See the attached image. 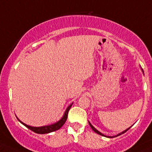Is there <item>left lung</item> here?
I'll return each mask as SVG.
<instances>
[{"label": "left lung", "mask_w": 152, "mask_h": 152, "mask_svg": "<svg viewBox=\"0 0 152 152\" xmlns=\"http://www.w3.org/2000/svg\"><path fill=\"white\" fill-rule=\"evenodd\" d=\"M89 125H90V126H91V129H93V131H94V132H96V134H100V135H102V136H104V137H105V136H104V134H102L101 132H99V131H97L96 129L95 128H94V126H93L92 125H91V123H89ZM129 129H130V128H129V129H126V130H125L124 132H122V133H120V134H119L116 135V136H113V137H110V138H112V137H118V136H120V135H121V134H123L126 133V132H127V131L129 130Z\"/></svg>", "instance_id": "left-lung-1"}]
</instances>
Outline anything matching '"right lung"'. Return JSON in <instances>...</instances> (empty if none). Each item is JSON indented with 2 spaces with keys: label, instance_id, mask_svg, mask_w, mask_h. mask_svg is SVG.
Here are the masks:
<instances>
[{
  "label": "right lung",
  "instance_id": "1",
  "mask_svg": "<svg viewBox=\"0 0 152 152\" xmlns=\"http://www.w3.org/2000/svg\"><path fill=\"white\" fill-rule=\"evenodd\" d=\"M72 104H73V103H72L70 105H69V107H67V110H66V111H65V113H64L63 117L59 120V121L57 122V123H55V124L50 125V126H42V127H32V126H27V125H26L25 123H22V122H20V120H19V121H20V123L23 125V126H25L26 128H28L29 129H30L31 131H32V132H35V133H37V134L50 133V132H55V131L58 130V129H59L60 128H61V126H62L65 123L66 120H67V115H68L69 110H70V107H71Z\"/></svg>",
  "mask_w": 152,
  "mask_h": 152
}]
</instances>
